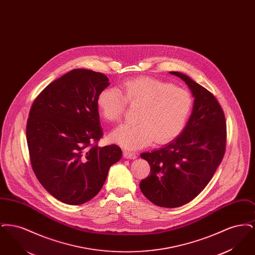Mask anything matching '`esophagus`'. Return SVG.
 <instances>
[{
  "mask_svg": "<svg viewBox=\"0 0 255 255\" xmlns=\"http://www.w3.org/2000/svg\"><path fill=\"white\" fill-rule=\"evenodd\" d=\"M123 157L125 158H131V159H133V158H136V155H135V153L125 150V151H123Z\"/></svg>",
  "mask_w": 255,
  "mask_h": 255,
  "instance_id": "1",
  "label": "esophagus"
}]
</instances>
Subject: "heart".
<instances>
[{
  "mask_svg": "<svg viewBox=\"0 0 255 255\" xmlns=\"http://www.w3.org/2000/svg\"><path fill=\"white\" fill-rule=\"evenodd\" d=\"M127 102L140 106L135 124H123L113 131L111 140L126 149L170 142L182 133L193 107L191 94L152 77L125 81L121 90L106 89L97 99L100 115L108 122H120Z\"/></svg>",
  "mask_w": 255,
  "mask_h": 255,
  "instance_id": "b5f03b06",
  "label": "heart"
}]
</instances>
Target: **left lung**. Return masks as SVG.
Returning <instances> with one entry per match:
<instances>
[{"mask_svg": "<svg viewBox=\"0 0 255 255\" xmlns=\"http://www.w3.org/2000/svg\"><path fill=\"white\" fill-rule=\"evenodd\" d=\"M170 73L189 88L192 113L174 140L140 155L151 171L139 188L154 205L172 208L192 201L210 182L226 151L227 129L224 112L210 92L184 73Z\"/></svg>", "mask_w": 255, "mask_h": 255, "instance_id": "1", "label": "left lung"}]
</instances>
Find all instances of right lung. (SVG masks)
<instances>
[{
	"mask_svg": "<svg viewBox=\"0 0 255 255\" xmlns=\"http://www.w3.org/2000/svg\"><path fill=\"white\" fill-rule=\"evenodd\" d=\"M110 85L103 73L75 69L47 86L34 100L26 141L37 179L54 198L82 205L100 191L110 167L122 158L103 135L97 99Z\"/></svg>",
	"mask_w": 255,
	"mask_h": 255,
	"instance_id": "1",
	"label": "right lung"
}]
</instances>
